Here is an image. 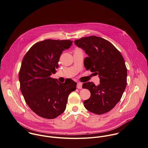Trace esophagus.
<instances>
[{
    "label": "esophagus",
    "mask_w": 148,
    "mask_h": 148,
    "mask_svg": "<svg viewBox=\"0 0 148 148\" xmlns=\"http://www.w3.org/2000/svg\"><path fill=\"white\" fill-rule=\"evenodd\" d=\"M82 84L80 83V82H78L77 85V88L81 89H82Z\"/></svg>",
    "instance_id": "1"
}]
</instances>
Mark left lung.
I'll list each match as a JSON object with an SVG mask.
<instances>
[{"label":"left lung","instance_id":"obj_1","mask_svg":"<svg viewBox=\"0 0 148 148\" xmlns=\"http://www.w3.org/2000/svg\"><path fill=\"white\" fill-rule=\"evenodd\" d=\"M88 55L84 59L87 70L98 74L100 84L84 83L91 96L84 102L85 108L96 114L110 111L120 101L127 84V69L118 50L108 40L96 36L83 37L74 41Z\"/></svg>","mask_w":148,"mask_h":148}]
</instances>
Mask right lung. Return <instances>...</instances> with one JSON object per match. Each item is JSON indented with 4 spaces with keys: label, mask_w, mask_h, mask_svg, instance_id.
<instances>
[{
    "label": "right lung",
    "mask_w": 148,
    "mask_h": 148,
    "mask_svg": "<svg viewBox=\"0 0 148 148\" xmlns=\"http://www.w3.org/2000/svg\"><path fill=\"white\" fill-rule=\"evenodd\" d=\"M70 40L46 39L34 44L24 56L19 73L20 89L30 109L42 118L54 119L66 109L69 95L77 83L69 79L62 84L51 78L56 72L63 51Z\"/></svg>",
    "instance_id": "add662e5"
}]
</instances>
